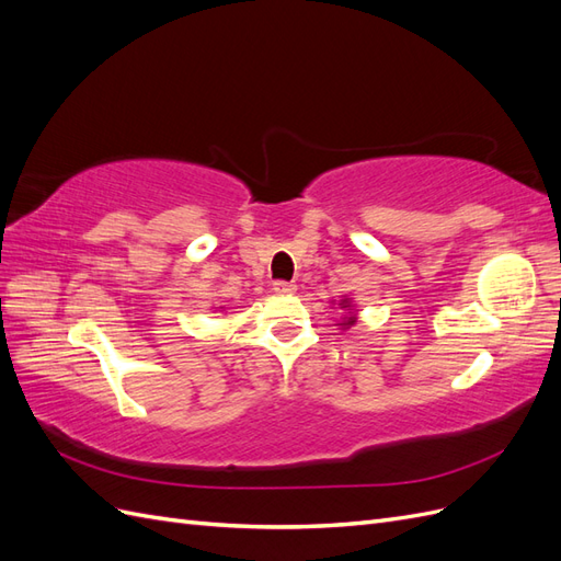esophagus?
Masks as SVG:
<instances>
[{"label":"esophagus","instance_id":"esophagus-1","mask_svg":"<svg viewBox=\"0 0 561 561\" xmlns=\"http://www.w3.org/2000/svg\"><path fill=\"white\" fill-rule=\"evenodd\" d=\"M274 290H276L278 295H290V293L297 290V285L290 283V280H274Z\"/></svg>","mask_w":561,"mask_h":561}]
</instances>
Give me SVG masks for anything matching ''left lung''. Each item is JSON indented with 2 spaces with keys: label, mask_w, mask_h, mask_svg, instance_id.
Here are the masks:
<instances>
[{
  "label": "left lung",
  "mask_w": 561,
  "mask_h": 561,
  "mask_svg": "<svg viewBox=\"0 0 561 561\" xmlns=\"http://www.w3.org/2000/svg\"><path fill=\"white\" fill-rule=\"evenodd\" d=\"M346 304V301H344ZM344 325H353V318H348V322H344Z\"/></svg>",
  "instance_id": "obj_1"
}]
</instances>
